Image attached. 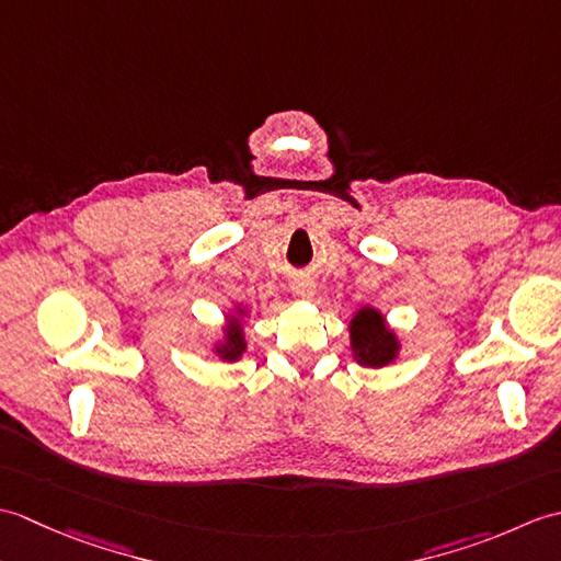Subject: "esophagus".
<instances>
[{"label":"esophagus","instance_id":"obj_1","mask_svg":"<svg viewBox=\"0 0 561 561\" xmlns=\"http://www.w3.org/2000/svg\"><path fill=\"white\" fill-rule=\"evenodd\" d=\"M291 289H294L296 296H301V299H311V296L316 294V284H313V279H308V277H296L291 282Z\"/></svg>","mask_w":561,"mask_h":561}]
</instances>
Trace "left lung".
Instances as JSON below:
<instances>
[{
	"label": "left lung",
	"instance_id": "left-lung-1",
	"mask_svg": "<svg viewBox=\"0 0 561 561\" xmlns=\"http://www.w3.org/2000/svg\"><path fill=\"white\" fill-rule=\"evenodd\" d=\"M352 359L366 368H386L398 362L402 342L388 318L374 306H362L350 320Z\"/></svg>",
	"mask_w": 561,
	"mask_h": 561
}]
</instances>
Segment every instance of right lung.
<instances>
[{"mask_svg":"<svg viewBox=\"0 0 561 561\" xmlns=\"http://www.w3.org/2000/svg\"><path fill=\"white\" fill-rule=\"evenodd\" d=\"M250 316V308L245 304H233L229 313L224 316L226 323L221 325V332L217 340H211L209 354L217 356L221 362H238L243 359L248 352V337H245V320Z\"/></svg>","mask_w":561,"mask_h":561,"instance_id":"right-lung-1","label":"right lung"}]
</instances>
